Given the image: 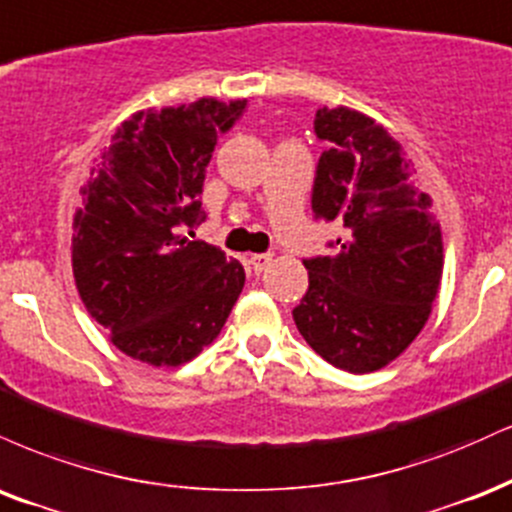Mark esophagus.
<instances>
[{
	"instance_id": "esophagus-1",
	"label": "esophagus",
	"mask_w": 512,
	"mask_h": 512,
	"mask_svg": "<svg viewBox=\"0 0 512 512\" xmlns=\"http://www.w3.org/2000/svg\"><path fill=\"white\" fill-rule=\"evenodd\" d=\"M270 261H273V254H254L249 263H251V268H254V273H261V270L266 268Z\"/></svg>"
}]
</instances>
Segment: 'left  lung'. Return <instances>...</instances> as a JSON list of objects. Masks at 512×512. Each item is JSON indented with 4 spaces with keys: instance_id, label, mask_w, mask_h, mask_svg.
Here are the masks:
<instances>
[{
    "instance_id": "left-lung-1",
    "label": "left lung",
    "mask_w": 512,
    "mask_h": 512,
    "mask_svg": "<svg viewBox=\"0 0 512 512\" xmlns=\"http://www.w3.org/2000/svg\"><path fill=\"white\" fill-rule=\"evenodd\" d=\"M314 131L328 150L311 208L347 234L335 256L304 258L309 290L292 316L326 362L371 374L422 333L443 275L441 227L412 160L381 124L350 107H323Z\"/></svg>"
}]
</instances>
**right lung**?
<instances>
[{"label":"right lung","mask_w":512,"mask_h":512,"mask_svg":"<svg viewBox=\"0 0 512 512\" xmlns=\"http://www.w3.org/2000/svg\"><path fill=\"white\" fill-rule=\"evenodd\" d=\"M246 100L201 98L136 112L90 170L74 215L76 290L124 354L153 366L191 362L220 335L244 287L237 258L177 227L206 220L203 179L218 134Z\"/></svg>","instance_id":"1"}]
</instances>
